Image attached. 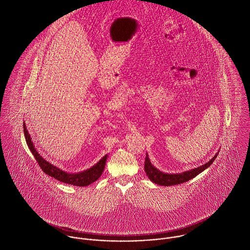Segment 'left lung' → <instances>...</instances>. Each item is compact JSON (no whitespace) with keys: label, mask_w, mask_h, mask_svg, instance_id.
<instances>
[{"label":"left lung","mask_w":250,"mask_h":250,"mask_svg":"<svg viewBox=\"0 0 250 250\" xmlns=\"http://www.w3.org/2000/svg\"><path fill=\"white\" fill-rule=\"evenodd\" d=\"M217 155H218V153L209 162H208L207 164H205L197 168H193V169L184 171L182 173H165V172L159 170L157 167H155L151 164L150 159L147 154L146 159H145L144 170H145L147 176L149 177V179L157 185H161V186L178 185V184H181V183L191 180L192 178L196 177L201 172L206 170L208 167H209L212 165V163L214 162V160L216 159Z\"/></svg>","instance_id":"8db88e82"}]
</instances>
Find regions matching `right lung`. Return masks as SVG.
<instances>
[{
	"mask_svg": "<svg viewBox=\"0 0 250 250\" xmlns=\"http://www.w3.org/2000/svg\"><path fill=\"white\" fill-rule=\"evenodd\" d=\"M23 128H24L25 140H26V143H27L31 153L35 157V159H36L37 163L39 164L40 167L42 168V170L45 174L49 175L50 177H53L56 180H58L60 182H63V183H66V184L79 186V187H83V186H87V185L93 183L94 181H96L102 175V172L104 170L108 155L104 156L97 164H95L93 167H91L90 168H88L86 170H83V171L78 172V173H68V172L52 166L50 163L45 161L37 152V150H36V148H35V146L32 142V138L30 137V134H29V132L27 130V127L25 125V122H23Z\"/></svg>",
	"mask_w": 250,
	"mask_h": 250,
	"instance_id": "1",
	"label": "right lung"
}]
</instances>
